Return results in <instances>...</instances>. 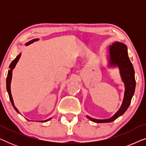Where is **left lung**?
<instances>
[{
    "mask_svg": "<svg viewBox=\"0 0 146 146\" xmlns=\"http://www.w3.org/2000/svg\"><path fill=\"white\" fill-rule=\"evenodd\" d=\"M109 67H117L119 70L121 79L124 84L125 90L123 102L118 111L108 119H95L86 115L91 121L96 123H108L114 121L125 112L131 103L135 88V72L129 58L127 46L123 43L114 42L109 46Z\"/></svg>",
    "mask_w": 146,
    "mask_h": 146,
    "instance_id": "left-lung-1",
    "label": "left lung"
}]
</instances>
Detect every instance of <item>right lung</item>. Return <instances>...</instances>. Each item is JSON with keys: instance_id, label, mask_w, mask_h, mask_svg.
Wrapping results in <instances>:
<instances>
[{"instance_id": "1", "label": "right lung", "mask_w": 146, "mask_h": 146, "mask_svg": "<svg viewBox=\"0 0 146 146\" xmlns=\"http://www.w3.org/2000/svg\"><path fill=\"white\" fill-rule=\"evenodd\" d=\"M38 40H39L38 38H35V39L32 40H30L29 42H28L27 43H26L25 45L26 46H28V45L31 44L33 43L34 42H36V41ZM21 53H20L18 55L17 57H16V58L14 60L13 62H12L11 64H10V66H9L10 70H9V71H8V74H7V90L8 94H9L10 100H11V102L12 104V105H13V106L14 108H15V110L17 111L19 113H21L19 112V111L18 110V109L15 107V104H14L13 96H12V94H11V80H12V75H13V69L15 68L16 65H17L18 61L19 60L20 58H21ZM52 119V117H50V118H49V119H46V120H42V121H41V122H45V121H48V120H50V119Z\"/></svg>"}]
</instances>
